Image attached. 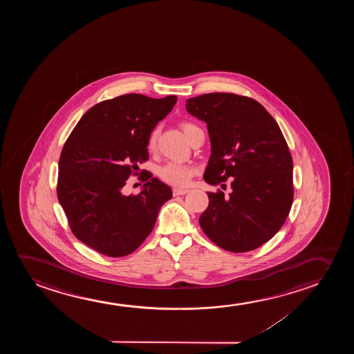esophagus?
Returning <instances> with one entry per match:
<instances>
[{"mask_svg": "<svg viewBox=\"0 0 354 354\" xmlns=\"http://www.w3.org/2000/svg\"><path fill=\"white\" fill-rule=\"evenodd\" d=\"M189 194V189H173V194L174 196H184V194Z\"/></svg>", "mask_w": 354, "mask_h": 354, "instance_id": "obj_1", "label": "esophagus"}]
</instances>
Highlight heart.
Here are the masks:
<instances>
[{"label":"heart","mask_w":354,"mask_h":354,"mask_svg":"<svg viewBox=\"0 0 354 354\" xmlns=\"http://www.w3.org/2000/svg\"><path fill=\"white\" fill-rule=\"evenodd\" d=\"M194 123H183L181 128L184 131L186 136L189 138L191 131L196 128ZM157 136H158V129L152 131L149 138V147L152 149L155 147L156 141H157ZM194 173H196V168L192 165H184V163H179V162H168L165 165H162L158 169V176L160 179L163 180L167 184L173 185V186H178V187H185L189 184V181L192 179Z\"/></svg>","instance_id":"1"}]
</instances>
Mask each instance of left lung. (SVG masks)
Segmentation results:
<instances>
[{"label": "left lung", "instance_id": "8db88e82", "mask_svg": "<svg viewBox=\"0 0 354 354\" xmlns=\"http://www.w3.org/2000/svg\"><path fill=\"white\" fill-rule=\"evenodd\" d=\"M186 110L208 127L205 183L225 189L231 179L228 196L207 192L201 227L228 252L261 247L286 223L294 197L292 160L281 128L260 102L232 93L189 97Z\"/></svg>", "mask_w": 354, "mask_h": 354}]
</instances>
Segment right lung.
Wrapping results in <instances>:
<instances>
[{"label":"right lung","mask_w":354,"mask_h":354,"mask_svg":"<svg viewBox=\"0 0 354 354\" xmlns=\"http://www.w3.org/2000/svg\"><path fill=\"white\" fill-rule=\"evenodd\" d=\"M175 95L124 94L91 107L73 128L59 158L57 194L78 241L110 257H126L153 230L168 185L152 174L140 194L123 187L149 160L151 131L174 107Z\"/></svg>","instance_id":"add662e5"}]
</instances>
